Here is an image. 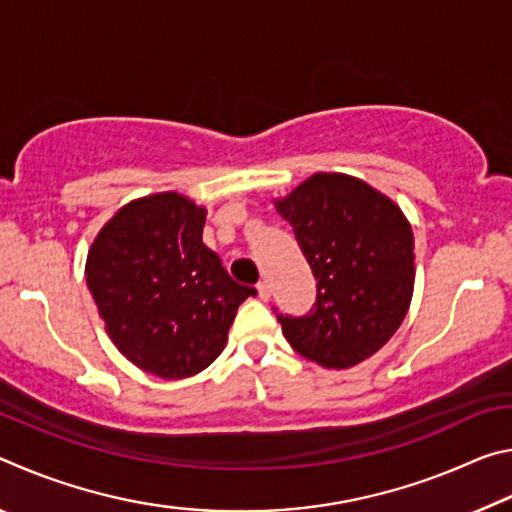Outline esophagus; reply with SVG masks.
<instances>
[{"label": "esophagus", "instance_id": "obj_1", "mask_svg": "<svg viewBox=\"0 0 512 512\" xmlns=\"http://www.w3.org/2000/svg\"><path fill=\"white\" fill-rule=\"evenodd\" d=\"M257 293H259V298H262V300L271 298V284H268V280H259L257 282Z\"/></svg>", "mask_w": 512, "mask_h": 512}]
</instances>
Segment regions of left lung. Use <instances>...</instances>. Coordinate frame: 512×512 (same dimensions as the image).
<instances>
[{
	"mask_svg": "<svg viewBox=\"0 0 512 512\" xmlns=\"http://www.w3.org/2000/svg\"><path fill=\"white\" fill-rule=\"evenodd\" d=\"M316 277L305 316L277 314L291 348L350 368L397 332L413 296V232L400 207L363 180L316 173L277 201Z\"/></svg>",
	"mask_w": 512,
	"mask_h": 512,
	"instance_id": "left-lung-1",
	"label": "left lung"
}]
</instances>
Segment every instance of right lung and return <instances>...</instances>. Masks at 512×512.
I'll return each instance as SVG.
<instances>
[{"label":"right lung","mask_w":512,"mask_h":512,"mask_svg":"<svg viewBox=\"0 0 512 512\" xmlns=\"http://www.w3.org/2000/svg\"><path fill=\"white\" fill-rule=\"evenodd\" d=\"M205 210L180 194L128 203L103 225L85 280L112 343L137 368L183 379L219 357L255 287L232 280L203 244Z\"/></svg>","instance_id":"right-lung-1"}]
</instances>
